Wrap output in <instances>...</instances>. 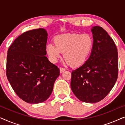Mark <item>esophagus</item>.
I'll use <instances>...</instances> for the list:
<instances>
[{"mask_svg": "<svg viewBox=\"0 0 125 125\" xmlns=\"http://www.w3.org/2000/svg\"><path fill=\"white\" fill-rule=\"evenodd\" d=\"M65 68H60V73H62V72H64L65 71Z\"/></svg>", "mask_w": 125, "mask_h": 125, "instance_id": "34e87169", "label": "esophagus"}]
</instances>
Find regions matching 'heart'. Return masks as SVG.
Returning a JSON list of instances; mask_svg holds the SVG:
<instances>
[{
  "label": "heart",
  "mask_w": 125,
  "mask_h": 125,
  "mask_svg": "<svg viewBox=\"0 0 125 125\" xmlns=\"http://www.w3.org/2000/svg\"><path fill=\"white\" fill-rule=\"evenodd\" d=\"M54 44L50 42L46 51L49 59L53 63L57 61L64 53L67 63L73 66L83 65L91 53L93 39L88 33H65L54 37Z\"/></svg>",
  "instance_id": "obj_1"
}]
</instances>
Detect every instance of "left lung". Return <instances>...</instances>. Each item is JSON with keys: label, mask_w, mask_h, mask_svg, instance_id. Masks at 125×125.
<instances>
[{"label": "left lung", "mask_w": 125, "mask_h": 125, "mask_svg": "<svg viewBox=\"0 0 125 125\" xmlns=\"http://www.w3.org/2000/svg\"><path fill=\"white\" fill-rule=\"evenodd\" d=\"M93 47L81 66L72 72L71 89L77 98L86 103L103 100L115 85L118 74V52L114 41L99 26L91 30Z\"/></svg>", "instance_id": "obj_1"}]
</instances>
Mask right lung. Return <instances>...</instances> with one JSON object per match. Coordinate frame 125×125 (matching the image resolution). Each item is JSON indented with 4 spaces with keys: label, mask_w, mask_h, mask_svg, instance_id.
I'll return each instance as SVG.
<instances>
[{
    "label": "right lung",
    "mask_w": 125,
    "mask_h": 125,
    "mask_svg": "<svg viewBox=\"0 0 125 125\" xmlns=\"http://www.w3.org/2000/svg\"><path fill=\"white\" fill-rule=\"evenodd\" d=\"M48 34L39 28L24 32L8 50L6 74L15 93L30 104L47 100L60 75L57 66L45 55Z\"/></svg>",
    "instance_id": "right-lung-1"
}]
</instances>
